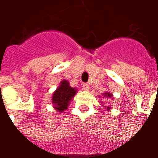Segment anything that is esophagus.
<instances>
[{"label": "esophagus", "instance_id": "34e87169", "mask_svg": "<svg viewBox=\"0 0 158 158\" xmlns=\"http://www.w3.org/2000/svg\"><path fill=\"white\" fill-rule=\"evenodd\" d=\"M82 89L83 90H85V91H89L90 89V87L87 83H83V85H82Z\"/></svg>", "mask_w": 158, "mask_h": 158}]
</instances>
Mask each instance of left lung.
Wrapping results in <instances>:
<instances>
[{"mask_svg":"<svg viewBox=\"0 0 158 158\" xmlns=\"http://www.w3.org/2000/svg\"><path fill=\"white\" fill-rule=\"evenodd\" d=\"M102 96H103V98H105V99H112V100H114V94L112 93H110L109 91H106V92H104V93H102ZM102 102V104H105V102ZM102 106H103V105H102ZM104 107H106V109L107 112H109V111L112 109V107H111V106H104Z\"/></svg>","mask_w":158,"mask_h":158,"instance_id":"8db88e82","label":"left lung"}]
</instances>
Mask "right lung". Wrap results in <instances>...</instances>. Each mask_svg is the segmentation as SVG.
Segmentation results:
<instances>
[{
	"instance_id": "obj_1",
	"label": "right lung",
	"mask_w": 158,
	"mask_h": 158,
	"mask_svg": "<svg viewBox=\"0 0 158 158\" xmlns=\"http://www.w3.org/2000/svg\"><path fill=\"white\" fill-rule=\"evenodd\" d=\"M77 92V88H72L69 85L68 80H62L59 86L52 94V103L53 108H55L58 113H64L68 108Z\"/></svg>"
}]
</instances>
